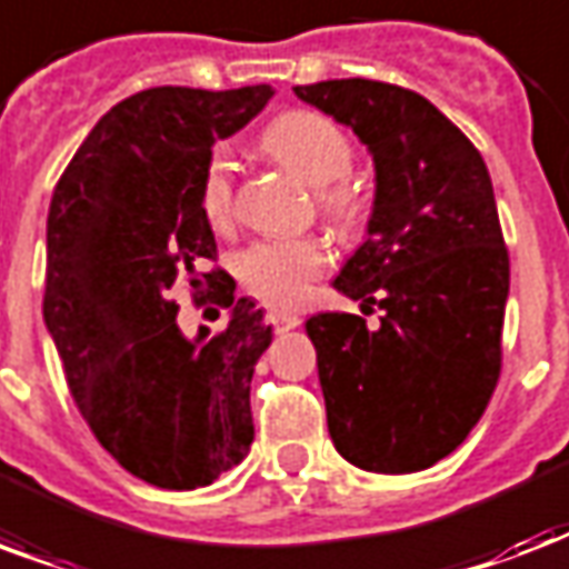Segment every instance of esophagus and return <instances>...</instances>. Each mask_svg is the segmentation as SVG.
Instances as JSON below:
<instances>
[{"label":"esophagus","instance_id":"34e87169","mask_svg":"<svg viewBox=\"0 0 569 569\" xmlns=\"http://www.w3.org/2000/svg\"><path fill=\"white\" fill-rule=\"evenodd\" d=\"M268 319H271V325H274L277 333L292 331V328H298V325H301V319H298V316L286 313V310H271V313H268Z\"/></svg>","mask_w":569,"mask_h":569}]
</instances>
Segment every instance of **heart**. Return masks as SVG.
Segmentation results:
<instances>
[{
    "mask_svg": "<svg viewBox=\"0 0 569 569\" xmlns=\"http://www.w3.org/2000/svg\"><path fill=\"white\" fill-rule=\"evenodd\" d=\"M259 146L313 184L325 214L340 227H358L367 214V197L346 179L355 163V142L325 112L286 110L259 133ZM232 158L223 146L211 149L199 172L197 202L208 227L223 229L232 220ZM331 262L328 247L319 238H277L256 241L238 256V277L250 292L277 307H292L307 295L310 283Z\"/></svg>",
    "mask_w": 569,
    "mask_h": 569,
    "instance_id": "b5f03b06",
    "label": "heart"
}]
</instances>
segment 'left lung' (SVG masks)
Segmentation results:
<instances>
[{
  "label": "left lung",
  "instance_id": "left-lung-1",
  "mask_svg": "<svg viewBox=\"0 0 569 569\" xmlns=\"http://www.w3.org/2000/svg\"><path fill=\"white\" fill-rule=\"evenodd\" d=\"M301 101L358 133L376 163L367 241L333 289L352 313L307 319L328 432L363 471L409 475L466 441L501 376L510 292L496 193L480 151L423 94L379 80L295 86Z\"/></svg>",
  "mask_w": 569,
  "mask_h": 569
}]
</instances>
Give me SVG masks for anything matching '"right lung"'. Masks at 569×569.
Instances as JSON below:
<instances>
[{"instance_id":"add662e5","label":"right lung","mask_w":569,"mask_h":569,"mask_svg":"<svg viewBox=\"0 0 569 569\" xmlns=\"http://www.w3.org/2000/svg\"><path fill=\"white\" fill-rule=\"evenodd\" d=\"M271 86H158L116 103L82 140L47 214L43 322L77 409L124 471L160 489L214 483L253 445L250 379L271 325L217 262L199 211L211 146L241 130ZM228 310L224 331L180 333L171 289ZM220 316V313H217Z\"/></svg>"}]
</instances>
